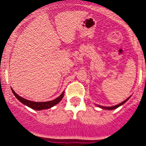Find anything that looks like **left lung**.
<instances>
[{"label":"left lung","instance_id":"8db88e82","mask_svg":"<svg viewBox=\"0 0 146 146\" xmlns=\"http://www.w3.org/2000/svg\"><path fill=\"white\" fill-rule=\"evenodd\" d=\"M129 99V98H128V99H126V100H125V101H123V102H121V103H120V104H117V105H116V106H111V107H104V106H99L100 107H101L102 108H103V109H107V110H113V109H115V108H118L119 106H121L122 104H123L125 103V102L127 101V100H128Z\"/></svg>","mask_w":146,"mask_h":146}]
</instances>
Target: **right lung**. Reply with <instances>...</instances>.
Here are the masks:
<instances>
[{
    "instance_id": "1",
    "label": "right lung",
    "mask_w": 146,
    "mask_h": 146,
    "mask_svg": "<svg viewBox=\"0 0 146 146\" xmlns=\"http://www.w3.org/2000/svg\"><path fill=\"white\" fill-rule=\"evenodd\" d=\"M11 90H12L13 93H14L15 97H16V98L21 102V103H23V104L27 106H29V108H32L33 110H36L48 109V108H51V107H53V106L56 105L57 104L59 103V102L62 100V99L63 98V96H64V92H63V93H62V94L60 95L58 98H56V100H52V101L44 102H35L33 101H30V100H25V99L23 98L22 97L19 96V95H17L16 93H15V91L12 89V88H11Z\"/></svg>"
}]
</instances>
